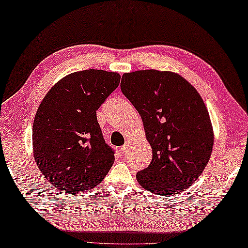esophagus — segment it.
Returning a JSON list of instances; mask_svg holds the SVG:
<instances>
[{
    "mask_svg": "<svg viewBox=\"0 0 248 248\" xmlns=\"http://www.w3.org/2000/svg\"><path fill=\"white\" fill-rule=\"evenodd\" d=\"M130 140H127V141H125V143L124 144L123 146H121V152L123 153H127L128 151H129V148H130Z\"/></svg>",
    "mask_w": 248,
    "mask_h": 248,
    "instance_id": "esophagus-1",
    "label": "esophagus"
}]
</instances>
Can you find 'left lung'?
<instances>
[{
	"mask_svg": "<svg viewBox=\"0 0 248 248\" xmlns=\"http://www.w3.org/2000/svg\"><path fill=\"white\" fill-rule=\"evenodd\" d=\"M120 88L141 116L153 150L138 182L157 195L180 194L200 178L213 152V125L204 101L172 71L124 74Z\"/></svg>",
	"mask_w": 248,
	"mask_h": 248,
	"instance_id": "1",
	"label": "left lung"
}]
</instances>
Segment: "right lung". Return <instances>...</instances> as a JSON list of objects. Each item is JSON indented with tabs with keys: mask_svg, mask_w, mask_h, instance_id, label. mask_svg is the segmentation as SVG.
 <instances>
[{
	"mask_svg": "<svg viewBox=\"0 0 248 248\" xmlns=\"http://www.w3.org/2000/svg\"><path fill=\"white\" fill-rule=\"evenodd\" d=\"M120 75L88 69L61 79L40 104L32 125L35 164L62 193L78 194L100 184L115 161L96 110L119 85Z\"/></svg>",
	"mask_w": 248,
	"mask_h": 248,
	"instance_id": "obj_1",
	"label": "right lung"
}]
</instances>
